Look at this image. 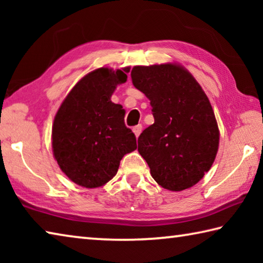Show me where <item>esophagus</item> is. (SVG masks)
Returning <instances> with one entry per match:
<instances>
[{"label": "esophagus", "mask_w": 263, "mask_h": 263, "mask_svg": "<svg viewBox=\"0 0 263 263\" xmlns=\"http://www.w3.org/2000/svg\"><path fill=\"white\" fill-rule=\"evenodd\" d=\"M132 130H133V132H135L136 137L138 138V137H139L140 133H141V131H142V125H141V124H139V125H137V126L133 127Z\"/></svg>", "instance_id": "esophagus-1"}]
</instances>
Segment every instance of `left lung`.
Returning a JSON list of instances; mask_svg holds the SVG:
<instances>
[{
  "mask_svg": "<svg viewBox=\"0 0 263 263\" xmlns=\"http://www.w3.org/2000/svg\"><path fill=\"white\" fill-rule=\"evenodd\" d=\"M132 83L148 97L154 124L138 138V152L164 189L181 191L202 180L215 161L219 130L208 96L177 65L136 66Z\"/></svg>",
  "mask_w": 263,
  "mask_h": 263,
  "instance_id": "8db88e82",
  "label": "left lung"
}]
</instances>
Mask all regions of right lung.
<instances>
[{
  "label": "right lung",
  "mask_w": 263,
  "mask_h": 263,
  "mask_svg": "<svg viewBox=\"0 0 263 263\" xmlns=\"http://www.w3.org/2000/svg\"><path fill=\"white\" fill-rule=\"evenodd\" d=\"M130 68H99L75 84L62 102L52 128L53 154L61 171L86 188H97L116 175L137 139L124 123L121 104L110 97L117 84L126 82Z\"/></svg>",
  "instance_id": "add662e5"
}]
</instances>
